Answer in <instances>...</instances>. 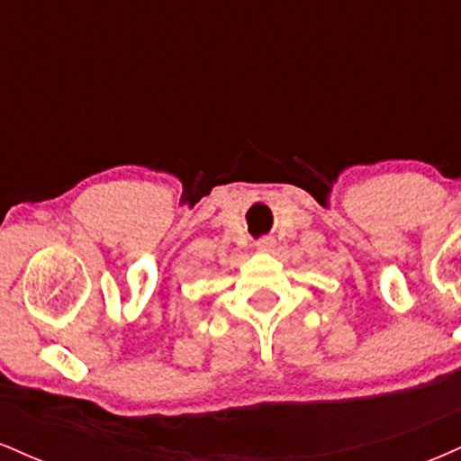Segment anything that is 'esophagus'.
I'll use <instances>...</instances> for the list:
<instances>
[{
    "instance_id": "1",
    "label": "esophagus",
    "mask_w": 461,
    "mask_h": 461,
    "mask_svg": "<svg viewBox=\"0 0 461 461\" xmlns=\"http://www.w3.org/2000/svg\"><path fill=\"white\" fill-rule=\"evenodd\" d=\"M256 247H258V251H260V253H273V249H275V238L264 236V238H260V240L256 242Z\"/></svg>"
}]
</instances>
